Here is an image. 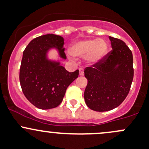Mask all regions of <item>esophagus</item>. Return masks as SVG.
Masks as SVG:
<instances>
[{
	"mask_svg": "<svg viewBox=\"0 0 149 149\" xmlns=\"http://www.w3.org/2000/svg\"><path fill=\"white\" fill-rule=\"evenodd\" d=\"M79 74L80 75V76H83V75H84V70H83L82 68L79 69Z\"/></svg>",
	"mask_w": 149,
	"mask_h": 149,
	"instance_id": "esophagus-1",
	"label": "esophagus"
}]
</instances>
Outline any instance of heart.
Masks as SVG:
<instances>
[{
    "instance_id": "obj_1",
    "label": "heart",
    "mask_w": 149,
    "mask_h": 149,
    "mask_svg": "<svg viewBox=\"0 0 149 149\" xmlns=\"http://www.w3.org/2000/svg\"><path fill=\"white\" fill-rule=\"evenodd\" d=\"M109 45L104 40L85 39L75 42L70 49V57H84L89 65H97L108 52Z\"/></svg>"
}]
</instances>
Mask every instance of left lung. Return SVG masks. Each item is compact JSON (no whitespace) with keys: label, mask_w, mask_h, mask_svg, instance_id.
Masks as SVG:
<instances>
[{"label":"left lung","mask_w":149,"mask_h":149,"mask_svg":"<svg viewBox=\"0 0 149 149\" xmlns=\"http://www.w3.org/2000/svg\"><path fill=\"white\" fill-rule=\"evenodd\" d=\"M109 38L112 50L102 61L84 70L88 80L84 101L96 111L119 107L129 94L134 78L132 51L124 41L111 36Z\"/></svg>","instance_id":"1"}]
</instances>
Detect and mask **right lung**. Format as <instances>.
<instances>
[{
	"instance_id": "add662e5",
	"label": "right lung",
	"mask_w": 149,
	"mask_h": 149,
	"mask_svg": "<svg viewBox=\"0 0 149 149\" xmlns=\"http://www.w3.org/2000/svg\"><path fill=\"white\" fill-rule=\"evenodd\" d=\"M63 38L47 34L35 38L24 50L20 69V82L24 95L40 109L60 104L68 86L78 77L79 70L70 72L59 60L49 59V50L56 49L63 60Z\"/></svg>"
}]
</instances>
